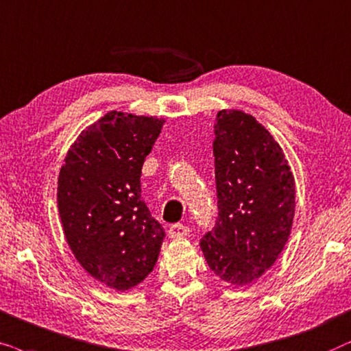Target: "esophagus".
Segmentation results:
<instances>
[{"label":"esophagus","instance_id":"34e87169","mask_svg":"<svg viewBox=\"0 0 351 351\" xmlns=\"http://www.w3.org/2000/svg\"><path fill=\"white\" fill-rule=\"evenodd\" d=\"M191 232V230L188 226H184V224H181V223H175V224H171L170 226V230H168V234H170V237H173V239H175V237H183V236H188Z\"/></svg>","mask_w":351,"mask_h":351}]
</instances>
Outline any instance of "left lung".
<instances>
[{
  "instance_id": "8db88e82",
  "label": "left lung",
  "mask_w": 351,
  "mask_h": 351,
  "mask_svg": "<svg viewBox=\"0 0 351 351\" xmlns=\"http://www.w3.org/2000/svg\"><path fill=\"white\" fill-rule=\"evenodd\" d=\"M213 156L218 217L200 249L223 281L250 284L276 261L291 234L292 171L263 125L241 110L218 112Z\"/></svg>"
}]
</instances>
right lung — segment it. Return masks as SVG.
I'll list each match as a JSON object with an SVG mask.
<instances>
[{"mask_svg":"<svg viewBox=\"0 0 351 351\" xmlns=\"http://www.w3.org/2000/svg\"><path fill=\"white\" fill-rule=\"evenodd\" d=\"M163 120L110 112L86 130L59 173L58 207L70 250L115 291L154 269L165 230L141 195V170Z\"/></svg>","mask_w":351,"mask_h":351,"instance_id":"obj_1","label":"right lung"}]
</instances>
